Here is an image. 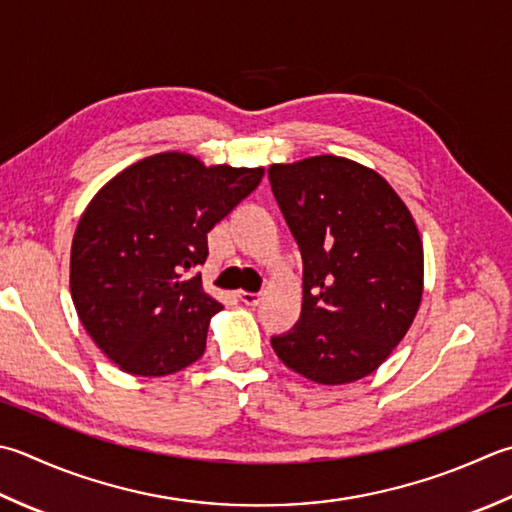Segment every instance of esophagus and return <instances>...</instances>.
Segmentation results:
<instances>
[{
  "label": "esophagus",
  "instance_id": "34e87169",
  "mask_svg": "<svg viewBox=\"0 0 512 512\" xmlns=\"http://www.w3.org/2000/svg\"><path fill=\"white\" fill-rule=\"evenodd\" d=\"M237 297L242 299L246 306H257L259 302H262V295H259V293H246V290H239Z\"/></svg>",
  "mask_w": 512,
  "mask_h": 512
}]
</instances>
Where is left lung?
<instances>
[{"mask_svg": "<svg viewBox=\"0 0 512 512\" xmlns=\"http://www.w3.org/2000/svg\"><path fill=\"white\" fill-rule=\"evenodd\" d=\"M304 259L302 317L273 337L282 362L310 382L375 373L422 304L424 246L413 215L377 170L317 155L268 168Z\"/></svg>", "mask_w": 512, "mask_h": 512, "instance_id": "1", "label": "left lung"}]
</instances>
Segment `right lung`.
Instances as JSON below:
<instances>
[{
    "instance_id": "1",
    "label": "right lung",
    "mask_w": 512,
    "mask_h": 512,
    "mask_svg": "<svg viewBox=\"0 0 512 512\" xmlns=\"http://www.w3.org/2000/svg\"><path fill=\"white\" fill-rule=\"evenodd\" d=\"M264 168L206 166L166 150L117 173L90 199L70 246L79 322L119 370L173 375L204 355L224 306L193 268L208 233L262 182Z\"/></svg>"
}]
</instances>
